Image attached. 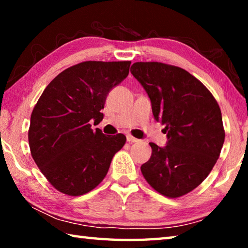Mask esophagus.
I'll list each match as a JSON object with an SVG mask.
<instances>
[{
  "mask_svg": "<svg viewBox=\"0 0 248 248\" xmlns=\"http://www.w3.org/2000/svg\"><path fill=\"white\" fill-rule=\"evenodd\" d=\"M127 141H128V142H131V143H134V142L139 141V139H137V138L132 137L131 134H128V136H127Z\"/></svg>",
  "mask_w": 248,
  "mask_h": 248,
  "instance_id": "34e87169",
  "label": "esophagus"
}]
</instances>
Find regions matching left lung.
<instances>
[{"instance_id": "obj_1", "label": "left lung", "mask_w": 248, "mask_h": 248, "mask_svg": "<svg viewBox=\"0 0 248 248\" xmlns=\"http://www.w3.org/2000/svg\"><path fill=\"white\" fill-rule=\"evenodd\" d=\"M130 72L167 133L163 148L150 143L152 155L141 166L142 174L159 194L186 195L207 178L220 156L225 132L219 105L199 79L178 66L136 62Z\"/></svg>"}]
</instances>
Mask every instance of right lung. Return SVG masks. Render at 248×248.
I'll return each mask as SVG.
<instances>
[{"mask_svg": "<svg viewBox=\"0 0 248 248\" xmlns=\"http://www.w3.org/2000/svg\"><path fill=\"white\" fill-rule=\"evenodd\" d=\"M131 62L85 61L57 75L37 102L28 131L29 148L41 173L62 194L81 196L107 175L125 143L123 133L92 129L104 115L106 97L128 77Z\"/></svg>", "mask_w": 248, "mask_h": 248, "instance_id": "right-lung-1", "label": "right lung"}]
</instances>
